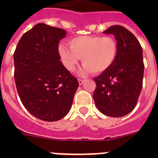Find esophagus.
Segmentation results:
<instances>
[{"mask_svg": "<svg viewBox=\"0 0 158 158\" xmlns=\"http://www.w3.org/2000/svg\"><path fill=\"white\" fill-rule=\"evenodd\" d=\"M83 82H84L83 79H78V83H79V85H81L82 84H83Z\"/></svg>", "mask_w": 158, "mask_h": 158, "instance_id": "obj_1", "label": "esophagus"}]
</instances>
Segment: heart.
Masks as SVG:
<instances>
[{
    "instance_id": "obj_1",
    "label": "heart",
    "mask_w": 158,
    "mask_h": 158,
    "mask_svg": "<svg viewBox=\"0 0 158 158\" xmlns=\"http://www.w3.org/2000/svg\"><path fill=\"white\" fill-rule=\"evenodd\" d=\"M69 49L58 46V54L64 67L73 71L81 58L83 67L79 73L86 75L90 72L100 73L110 69L116 59L118 44L110 36L81 35L74 37L68 42Z\"/></svg>"
}]
</instances>
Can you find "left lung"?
Wrapping results in <instances>:
<instances>
[{"mask_svg": "<svg viewBox=\"0 0 158 158\" xmlns=\"http://www.w3.org/2000/svg\"><path fill=\"white\" fill-rule=\"evenodd\" d=\"M104 33L115 35L118 54L111 68L93 79L96 84L93 99L100 112L122 117L135 108L142 91V48L136 37L123 26H111Z\"/></svg>", "mask_w": 158, "mask_h": 158, "instance_id": "1", "label": "left lung"}]
</instances>
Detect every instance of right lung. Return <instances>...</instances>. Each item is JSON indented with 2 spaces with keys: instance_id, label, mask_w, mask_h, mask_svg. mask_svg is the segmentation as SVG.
Here are the masks:
<instances>
[{
  "instance_id": "add662e5",
  "label": "right lung",
  "mask_w": 158,
  "mask_h": 158,
  "mask_svg": "<svg viewBox=\"0 0 158 158\" xmlns=\"http://www.w3.org/2000/svg\"><path fill=\"white\" fill-rule=\"evenodd\" d=\"M63 29L38 23L23 35L14 52V77L25 108L47 122L68 114L79 83L61 62Z\"/></svg>"
}]
</instances>
